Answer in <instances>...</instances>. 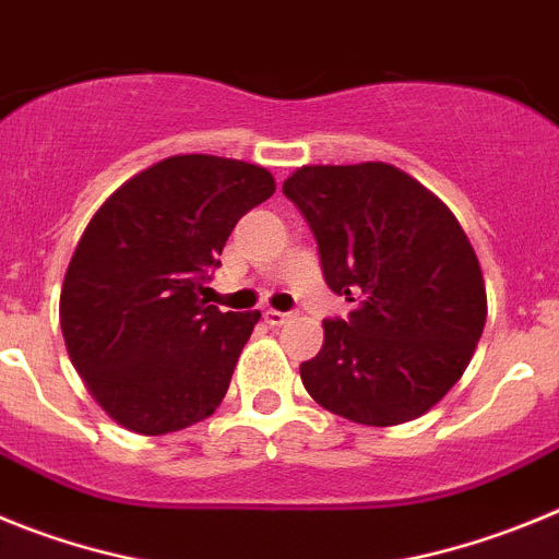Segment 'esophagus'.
Segmentation results:
<instances>
[{
    "instance_id": "obj_1",
    "label": "esophagus",
    "mask_w": 559,
    "mask_h": 559,
    "mask_svg": "<svg viewBox=\"0 0 559 559\" xmlns=\"http://www.w3.org/2000/svg\"><path fill=\"white\" fill-rule=\"evenodd\" d=\"M265 322L271 324V328H280V324H285L290 319V313H283V310H265Z\"/></svg>"
}]
</instances>
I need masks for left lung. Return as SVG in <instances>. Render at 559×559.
Wrapping results in <instances>:
<instances>
[{"label":"left lung","instance_id":"obj_1","mask_svg":"<svg viewBox=\"0 0 559 559\" xmlns=\"http://www.w3.org/2000/svg\"><path fill=\"white\" fill-rule=\"evenodd\" d=\"M319 243L324 283L355 305L299 367L310 397L360 426H400L451 392L487 322L456 215L383 162L299 167L283 185Z\"/></svg>","mask_w":559,"mask_h":559}]
</instances>
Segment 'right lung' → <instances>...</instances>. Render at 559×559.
Wrapping results in <instances>:
<instances>
[{
  "instance_id": "obj_1",
  "label": "right lung",
  "mask_w": 559,
  "mask_h": 559,
  "mask_svg": "<svg viewBox=\"0 0 559 559\" xmlns=\"http://www.w3.org/2000/svg\"><path fill=\"white\" fill-rule=\"evenodd\" d=\"M274 190L265 167L187 153L136 173L88 221L63 276L61 330L114 423L159 437L221 406L260 310L221 313L201 294L237 221Z\"/></svg>"
}]
</instances>
